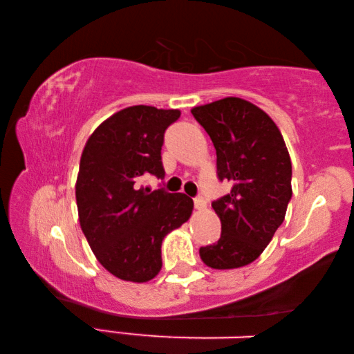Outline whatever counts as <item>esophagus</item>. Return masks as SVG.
Wrapping results in <instances>:
<instances>
[{"instance_id": "obj_1", "label": "esophagus", "mask_w": 354, "mask_h": 354, "mask_svg": "<svg viewBox=\"0 0 354 354\" xmlns=\"http://www.w3.org/2000/svg\"><path fill=\"white\" fill-rule=\"evenodd\" d=\"M194 205H195V209H198V211H203V209H206V201L203 196H196V198L194 200Z\"/></svg>"}]
</instances>
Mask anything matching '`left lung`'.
<instances>
[{"label": "left lung", "instance_id": "left-lung-1", "mask_svg": "<svg viewBox=\"0 0 354 354\" xmlns=\"http://www.w3.org/2000/svg\"><path fill=\"white\" fill-rule=\"evenodd\" d=\"M217 151V175L232 189L212 203L221 221L218 242L200 248L217 270L248 266L284 221L292 198V164L273 120L247 100L227 97L192 109Z\"/></svg>", "mask_w": 354, "mask_h": 354}]
</instances>
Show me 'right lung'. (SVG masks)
<instances>
[{"label":"right lung","mask_w":354,"mask_h":354,"mask_svg":"<svg viewBox=\"0 0 354 354\" xmlns=\"http://www.w3.org/2000/svg\"><path fill=\"white\" fill-rule=\"evenodd\" d=\"M178 109L131 106L93 131L82 149L76 179L81 230L95 257L123 281L147 283L160 272V245L190 218L184 194L143 189V176L164 178L160 149Z\"/></svg>","instance_id":"right-lung-1"}]
</instances>
